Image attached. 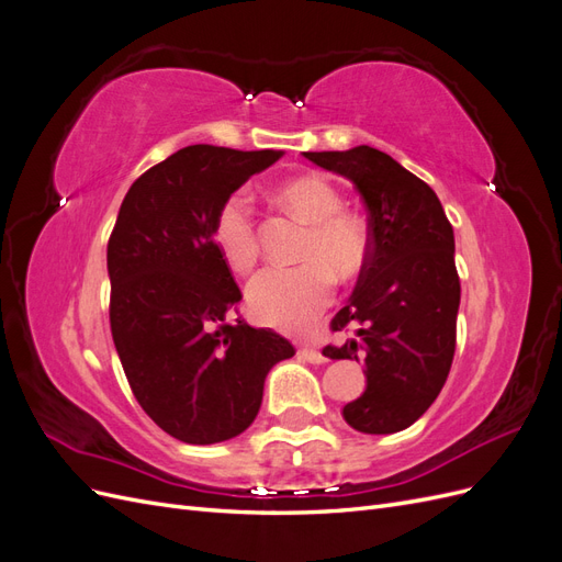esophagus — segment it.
I'll list each match as a JSON object with an SVG mask.
<instances>
[{
  "label": "esophagus",
  "mask_w": 562,
  "mask_h": 562,
  "mask_svg": "<svg viewBox=\"0 0 562 562\" xmlns=\"http://www.w3.org/2000/svg\"><path fill=\"white\" fill-rule=\"evenodd\" d=\"M300 356L304 361H310V363H326L328 359L326 356H323L318 349H314V347H302L300 349Z\"/></svg>",
  "instance_id": "esophagus-1"
}]
</instances>
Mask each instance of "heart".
<instances>
[{"label": "heart", "instance_id": "obj_1", "mask_svg": "<svg viewBox=\"0 0 562 562\" xmlns=\"http://www.w3.org/2000/svg\"><path fill=\"white\" fill-rule=\"evenodd\" d=\"M281 201L310 223L300 267H269L248 283L255 318L281 330H310L333 300L335 279H351L366 267L370 234L361 217L342 211V196L321 176L285 182ZM215 244L229 267L250 271L260 258L258 223L246 192L229 194L215 213Z\"/></svg>", "mask_w": 562, "mask_h": 562}]
</instances>
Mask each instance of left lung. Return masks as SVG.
<instances>
[{"mask_svg": "<svg viewBox=\"0 0 562 562\" xmlns=\"http://www.w3.org/2000/svg\"><path fill=\"white\" fill-rule=\"evenodd\" d=\"M304 157L349 178L368 211V262L347 307L330 321V330L351 337L323 349L328 359L366 363V391L342 415L363 434L403 431L429 411L452 366L459 310L452 225L431 187L375 147Z\"/></svg>", "mask_w": 562, "mask_h": 562, "instance_id": "1", "label": "left lung"}]
</instances>
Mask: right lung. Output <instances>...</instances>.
I'll return each instance as SVG.
<instances>
[{
	"instance_id": "add662e5",
	"label": "right lung",
	"mask_w": 562,
	"mask_h": 562,
	"mask_svg": "<svg viewBox=\"0 0 562 562\" xmlns=\"http://www.w3.org/2000/svg\"><path fill=\"white\" fill-rule=\"evenodd\" d=\"M281 157L190 145L131 184L108 241L110 328L135 401L166 434L211 446L246 431L265 378L295 347L236 316L241 291L213 225Z\"/></svg>"
}]
</instances>
